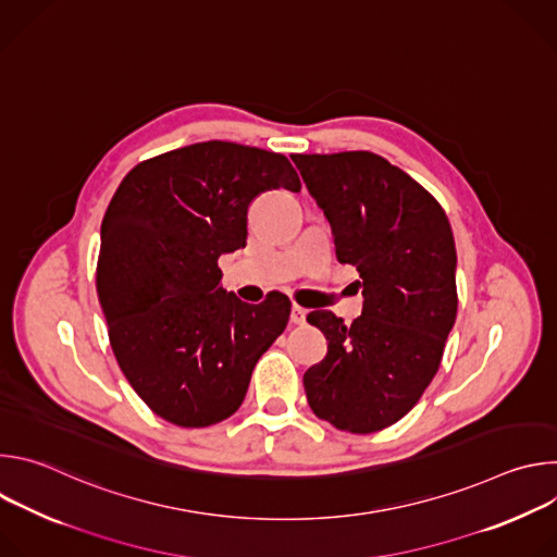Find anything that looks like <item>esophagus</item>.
Segmentation results:
<instances>
[{
	"label": "esophagus",
	"mask_w": 557,
	"mask_h": 557,
	"mask_svg": "<svg viewBox=\"0 0 557 557\" xmlns=\"http://www.w3.org/2000/svg\"><path fill=\"white\" fill-rule=\"evenodd\" d=\"M304 322H306V308H301V306L293 304V308H290V324L301 326Z\"/></svg>",
	"instance_id": "1"
}]
</instances>
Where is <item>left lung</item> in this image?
Masks as SVG:
<instances>
[{"mask_svg":"<svg viewBox=\"0 0 557 557\" xmlns=\"http://www.w3.org/2000/svg\"><path fill=\"white\" fill-rule=\"evenodd\" d=\"M310 196L355 264L363 312L352 324L308 312L326 357L306 370L310 410L337 430L370 434L404 419L438 372L456 322V247L438 200L372 151L295 153Z\"/></svg>","mask_w":557,"mask_h":557,"instance_id":"8db88e82","label":"left lung"}]
</instances>
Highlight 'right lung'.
Returning a JSON list of instances; mask_svg holds the SVG:
<instances>
[{"label": "right lung", "instance_id": "1", "mask_svg": "<svg viewBox=\"0 0 557 557\" xmlns=\"http://www.w3.org/2000/svg\"><path fill=\"white\" fill-rule=\"evenodd\" d=\"M280 187L301 189L286 156L207 140L138 163L108 205L97 295L110 346L147 408L174 425L228 419L288 324L286 295L245 304L218 267L247 245L251 202Z\"/></svg>", "mask_w": 557, "mask_h": 557}]
</instances>
